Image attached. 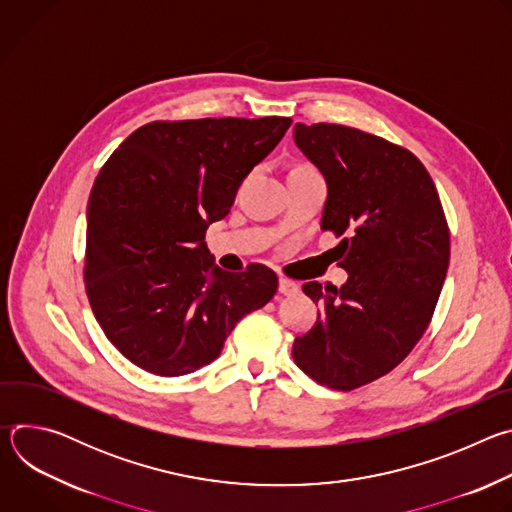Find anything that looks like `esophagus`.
Masks as SVG:
<instances>
[{"mask_svg": "<svg viewBox=\"0 0 512 512\" xmlns=\"http://www.w3.org/2000/svg\"><path fill=\"white\" fill-rule=\"evenodd\" d=\"M277 289H279V294H283V296H296L300 291V285L296 281L287 279V277H279Z\"/></svg>", "mask_w": 512, "mask_h": 512, "instance_id": "obj_1", "label": "esophagus"}]
</instances>
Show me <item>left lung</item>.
<instances>
[{
  "label": "left lung",
  "mask_w": 512,
  "mask_h": 512,
  "mask_svg": "<svg viewBox=\"0 0 512 512\" xmlns=\"http://www.w3.org/2000/svg\"><path fill=\"white\" fill-rule=\"evenodd\" d=\"M294 141L320 170L328 196L320 227L348 279L304 283L316 326L291 348L314 381L350 391L393 371L423 336L450 263V233L435 184L399 145L346 125L296 123Z\"/></svg>",
  "instance_id": "1"
}]
</instances>
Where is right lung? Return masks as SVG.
<instances>
[{
  "mask_svg": "<svg viewBox=\"0 0 512 512\" xmlns=\"http://www.w3.org/2000/svg\"><path fill=\"white\" fill-rule=\"evenodd\" d=\"M289 125V117L156 121L101 168L87 206V296L135 367L158 377L206 367L237 322L275 296L271 269H221L204 235Z\"/></svg>",
  "mask_w": 512,
  "mask_h": 512,
  "instance_id": "obj_1",
  "label": "right lung"
}]
</instances>
